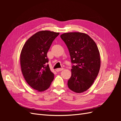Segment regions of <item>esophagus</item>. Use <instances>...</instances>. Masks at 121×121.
Instances as JSON below:
<instances>
[{
	"mask_svg": "<svg viewBox=\"0 0 121 121\" xmlns=\"http://www.w3.org/2000/svg\"><path fill=\"white\" fill-rule=\"evenodd\" d=\"M63 69H64L63 68H58V69H56V71L58 72H60V71H61L62 70H63Z\"/></svg>",
	"mask_w": 121,
	"mask_h": 121,
	"instance_id": "34e87169",
	"label": "esophagus"
}]
</instances>
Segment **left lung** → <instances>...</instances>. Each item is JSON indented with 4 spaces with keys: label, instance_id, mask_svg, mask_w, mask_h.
Wrapping results in <instances>:
<instances>
[{
    "label": "left lung",
    "instance_id": "left-lung-1",
    "mask_svg": "<svg viewBox=\"0 0 121 121\" xmlns=\"http://www.w3.org/2000/svg\"><path fill=\"white\" fill-rule=\"evenodd\" d=\"M66 44L71 62L75 64L68 81L69 89L82 93L92 85L100 68V53L96 43L84 33L69 32L60 35Z\"/></svg>",
    "mask_w": 121,
    "mask_h": 121
}]
</instances>
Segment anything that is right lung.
Returning <instances> with one entry per match:
<instances>
[{
  "label": "right lung",
  "mask_w": 121,
  "mask_h": 121,
  "mask_svg": "<svg viewBox=\"0 0 121 121\" xmlns=\"http://www.w3.org/2000/svg\"><path fill=\"white\" fill-rule=\"evenodd\" d=\"M60 33L43 30L32 35L25 42L20 55L21 71L26 81L32 88L42 92L47 90L54 79L47 53Z\"/></svg>",
  "instance_id": "right-lung-1"
}]
</instances>
